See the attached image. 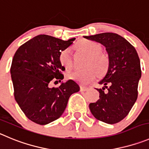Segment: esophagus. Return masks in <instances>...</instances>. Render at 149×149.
I'll list each match as a JSON object with an SVG mask.
<instances>
[{"mask_svg": "<svg viewBox=\"0 0 149 149\" xmlns=\"http://www.w3.org/2000/svg\"><path fill=\"white\" fill-rule=\"evenodd\" d=\"M88 87H84V86H80V90L81 91H87L88 90Z\"/></svg>", "mask_w": 149, "mask_h": 149, "instance_id": "obj_1", "label": "esophagus"}]
</instances>
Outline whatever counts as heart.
Returning <instances> with one entry per match:
<instances>
[{"label": "heart", "instance_id": "obj_1", "mask_svg": "<svg viewBox=\"0 0 149 149\" xmlns=\"http://www.w3.org/2000/svg\"><path fill=\"white\" fill-rule=\"evenodd\" d=\"M76 48L89 55L86 66L84 70H75L68 73L69 79L80 84H85L90 82L97 77L98 71L103 73L108 66V59L104 54H101V45L97 42L90 40H82L76 44ZM59 59L61 65L66 69H70L73 65L71 57V49L67 48L59 54ZM96 67L97 69L95 68Z\"/></svg>", "mask_w": 149, "mask_h": 149}]
</instances>
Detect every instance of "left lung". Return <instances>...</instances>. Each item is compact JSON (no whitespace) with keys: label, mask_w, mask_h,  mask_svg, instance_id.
<instances>
[{"label":"left lung","mask_w":149,"mask_h":149,"mask_svg":"<svg viewBox=\"0 0 149 149\" xmlns=\"http://www.w3.org/2000/svg\"><path fill=\"white\" fill-rule=\"evenodd\" d=\"M84 37L104 45L109 58L107 73L98 82L103 87L96 89L100 98L95 103H90V112L104 123H118L129 114L137 98L141 77L138 54L126 39L115 33Z\"/></svg>","instance_id":"8db88e82"}]
</instances>
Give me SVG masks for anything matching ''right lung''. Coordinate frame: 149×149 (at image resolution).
<instances>
[{
    "instance_id": "1",
    "label": "right lung",
    "mask_w": 149,
    "mask_h": 149,
    "mask_svg": "<svg viewBox=\"0 0 149 149\" xmlns=\"http://www.w3.org/2000/svg\"><path fill=\"white\" fill-rule=\"evenodd\" d=\"M76 38L68 41L40 34L17 50L10 73L15 101L29 120L45 125L63 114L70 95L80 87L73 80L62 82L59 87H49L52 81L61 82L65 70L59 54Z\"/></svg>"
}]
</instances>
